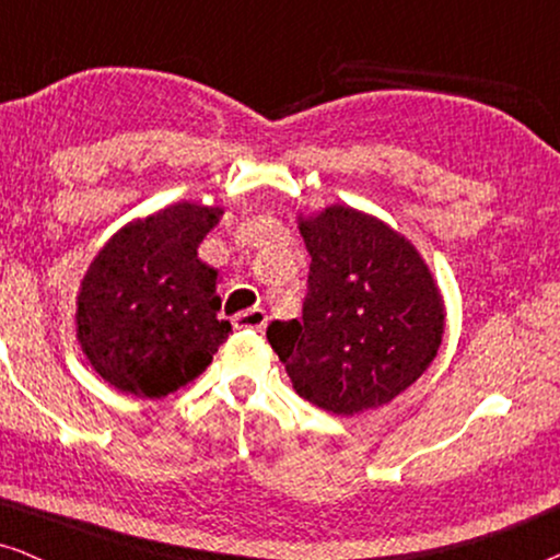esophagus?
Wrapping results in <instances>:
<instances>
[{
    "label": "esophagus",
    "instance_id": "obj_1",
    "mask_svg": "<svg viewBox=\"0 0 560 560\" xmlns=\"http://www.w3.org/2000/svg\"><path fill=\"white\" fill-rule=\"evenodd\" d=\"M234 328H249V331H265L267 326V313L262 308H249L234 316Z\"/></svg>",
    "mask_w": 560,
    "mask_h": 560
}]
</instances>
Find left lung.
Masks as SVG:
<instances>
[{
    "label": "left lung",
    "mask_w": 560,
    "mask_h": 560,
    "mask_svg": "<svg viewBox=\"0 0 560 560\" xmlns=\"http://www.w3.org/2000/svg\"><path fill=\"white\" fill-rule=\"evenodd\" d=\"M311 255L301 320H272L267 339L295 393L334 416L380 408L439 354L443 301L418 249L349 206L301 217Z\"/></svg>",
    "instance_id": "8db88e82"
}]
</instances>
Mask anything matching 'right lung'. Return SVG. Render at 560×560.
Segmentation results:
<instances>
[{
  "label": "right lung",
  "mask_w": 560,
  "mask_h": 560,
  "mask_svg": "<svg viewBox=\"0 0 560 560\" xmlns=\"http://www.w3.org/2000/svg\"><path fill=\"white\" fill-rule=\"evenodd\" d=\"M221 209L173 203L119 229L83 275L75 336L119 393L165 397L211 364L232 324L219 320V272L198 244Z\"/></svg>",
  "instance_id": "add662e5"
}]
</instances>
